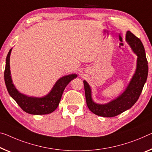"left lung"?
<instances>
[{
  "mask_svg": "<svg viewBox=\"0 0 152 152\" xmlns=\"http://www.w3.org/2000/svg\"><path fill=\"white\" fill-rule=\"evenodd\" d=\"M126 39L134 52L137 55L138 58L135 74L122 94L107 104H96L92 100L89 85L86 81H83L87 106L93 113L97 115L112 118L131 108L139 99L144 84L146 82L148 75V62L143 43L138 37L130 31L126 32Z\"/></svg>",
  "mask_w": 152,
  "mask_h": 152,
  "instance_id": "8db88e82",
  "label": "left lung"
}]
</instances>
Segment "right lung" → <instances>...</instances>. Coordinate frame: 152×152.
I'll list each match as a JSON object with an SVG mask.
<instances>
[{
  "label": "right lung",
  "instance_id": "right-lung-1",
  "mask_svg": "<svg viewBox=\"0 0 152 152\" xmlns=\"http://www.w3.org/2000/svg\"><path fill=\"white\" fill-rule=\"evenodd\" d=\"M11 52V49L7 56L5 69L4 73V82L9 95L15 100L22 110L32 115H45L51 113L56 110L59 104L65 88L70 81L77 77V75L72 74L60 78L53 86L50 93L43 98L26 96L18 92L12 83L9 69V58Z\"/></svg>",
  "mask_w": 152,
  "mask_h": 152
}]
</instances>
